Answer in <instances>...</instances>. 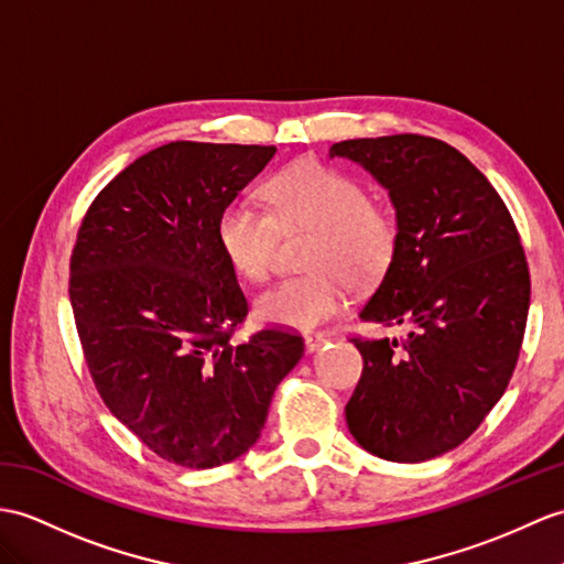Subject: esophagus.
Listing matches in <instances>:
<instances>
[{
	"label": "esophagus",
	"instance_id": "1",
	"mask_svg": "<svg viewBox=\"0 0 564 564\" xmlns=\"http://www.w3.org/2000/svg\"><path fill=\"white\" fill-rule=\"evenodd\" d=\"M324 344H326V336H324V334H314V332L305 334V348H307L310 352L319 350Z\"/></svg>",
	"mask_w": 564,
	"mask_h": 564
}]
</instances>
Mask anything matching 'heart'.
<instances>
[{
	"label": "heart",
	"mask_w": 564,
	"mask_h": 564,
	"mask_svg": "<svg viewBox=\"0 0 564 564\" xmlns=\"http://www.w3.org/2000/svg\"><path fill=\"white\" fill-rule=\"evenodd\" d=\"M269 208L235 199L223 208L216 238L223 257L245 281L269 276L281 232L314 230L307 276L283 279L257 297V317L307 332L346 307V288L372 285L399 250V223L372 204L365 185L317 161L288 165L267 182Z\"/></svg>",
	"instance_id": "b5f03b06"
}]
</instances>
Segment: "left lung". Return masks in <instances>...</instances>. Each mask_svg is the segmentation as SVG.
Instances as JSON below:
<instances>
[{
	"label": "left lung",
	"instance_id": "1",
	"mask_svg": "<svg viewBox=\"0 0 564 564\" xmlns=\"http://www.w3.org/2000/svg\"><path fill=\"white\" fill-rule=\"evenodd\" d=\"M389 189L399 250L360 319L403 338L352 336L362 356L346 423L362 449L415 464L449 452L500 401L527 329L531 276L502 196L449 143L421 134L329 149Z\"/></svg>",
	"mask_w": 564,
	"mask_h": 564
}]
</instances>
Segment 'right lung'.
Here are the masks:
<instances>
[{
	"label": "right lung",
	"mask_w": 564,
	"mask_h": 564,
	"mask_svg": "<svg viewBox=\"0 0 564 564\" xmlns=\"http://www.w3.org/2000/svg\"><path fill=\"white\" fill-rule=\"evenodd\" d=\"M276 147L170 141L110 180L69 261V300L100 399L161 459L214 468L259 440L303 336L232 334L247 300L216 223Z\"/></svg>",
	"instance_id": "add662e5"
}]
</instances>
